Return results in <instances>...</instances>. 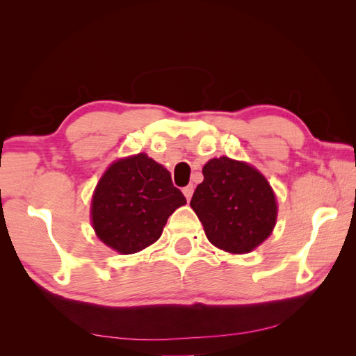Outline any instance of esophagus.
<instances>
[{"label":"esophagus","mask_w":356,"mask_h":356,"mask_svg":"<svg viewBox=\"0 0 356 356\" xmlns=\"http://www.w3.org/2000/svg\"><path fill=\"white\" fill-rule=\"evenodd\" d=\"M193 193H194V186H193V185H188V186H185V188H184V194H185V197H186V200H188V202L191 200V197H193Z\"/></svg>","instance_id":"1"}]
</instances>
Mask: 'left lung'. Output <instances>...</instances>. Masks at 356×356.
Instances as JSON below:
<instances>
[{"label":"left lung","instance_id":"obj_1","mask_svg":"<svg viewBox=\"0 0 356 356\" xmlns=\"http://www.w3.org/2000/svg\"><path fill=\"white\" fill-rule=\"evenodd\" d=\"M202 172L191 208L208 240L226 252H251L270 236L277 222L275 194L266 177L226 156L211 159Z\"/></svg>","mask_w":356,"mask_h":356}]
</instances>
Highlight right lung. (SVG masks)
Listing matches in <instances>:
<instances>
[{
    "instance_id": "right-lung-1",
    "label": "right lung",
    "mask_w": 356,
    "mask_h": 356,
    "mask_svg": "<svg viewBox=\"0 0 356 356\" xmlns=\"http://www.w3.org/2000/svg\"><path fill=\"white\" fill-rule=\"evenodd\" d=\"M185 203L170 171L145 153L119 159L95 190L93 229L115 251L139 252L162 236L168 217Z\"/></svg>"
}]
</instances>
